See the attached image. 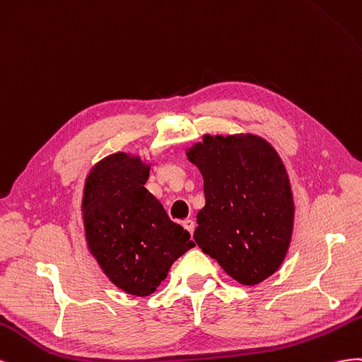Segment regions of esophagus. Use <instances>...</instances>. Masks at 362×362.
<instances>
[{
  "instance_id": "esophagus-1",
  "label": "esophagus",
  "mask_w": 362,
  "mask_h": 362,
  "mask_svg": "<svg viewBox=\"0 0 362 362\" xmlns=\"http://www.w3.org/2000/svg\"><path fill=\"white\" fill-rule=\"evenodd\" d=\"M183 227H185V229H187L191 235L194 233V229H195V221L194 220H191V218H187V220H185L183 223Z\"/></svg>"
}]
</instances>
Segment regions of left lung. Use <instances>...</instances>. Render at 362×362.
<instances>
[{
	"mask_svg": "<svg viewBox=\"0 0 362 362\" xmlns=\"http://www.w3.org/2000/svg\"><path fill=\"white\" fill-rule=\"evenodd\" d=\"M204 180L194 240L241 285H257L282 265L294 202L281 156L261 136L204 135L187 151Z\"/></svg>",
	"mask_w": 362,
	"mask_h": 362,
	"instance_id": "left-lung-1",
	"label": "left lung"
}]
</instances>
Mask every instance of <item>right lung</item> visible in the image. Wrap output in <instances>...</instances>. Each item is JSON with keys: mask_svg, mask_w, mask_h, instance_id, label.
<instances>
[{"mask_svg": "<svg viewBox=\"0 0 362 362\" xmlns=\"http://www.w3.org/2000/svg\"><path fill=\"white\" fill-rule=\"evenodd\" d=\"M150 165L127 153L100 160L81 200L88 249L113 285L132 296L156 291L174 261L194 247L146 187Z\"/></svg>", "mask_w": 362, "mask_h": 362, "instance_id": "add662e5", "label": "right lung"}]
</instances>
